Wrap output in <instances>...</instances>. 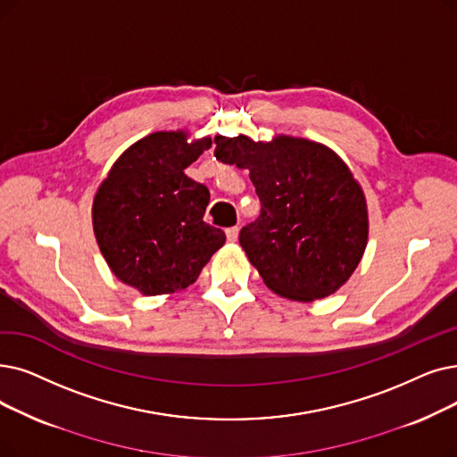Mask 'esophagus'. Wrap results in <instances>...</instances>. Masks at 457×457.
<instances>
[{
	"label": "esophagus",
	"instance_id": "esophagus-1",
	"mask_svg": "<svg viewBox=\"0 0 457 457\" xmlns=\"http://www.w3.org/2000/svg\"><path fill=\"white\" fill-rule=\"evenodd\" d=\"M226 235H228V241H229V243H235L237 237H239V228H237V226H235V228H228V229H226Z\"/></svg>",
	"mask_w": 457,
	"mask_h": 457
}]
</instances>
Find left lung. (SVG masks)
Listing matches in <instances>:
<instances>
[{"mask_svg":"<svg viewBox=\"0 0 457 457\" xmlns=\"http://www.w3.org/2000/svg\"><path fill=\"white\" fill-rule=\"evenodd\" d=\"M214 156L250 171L262 212L239 243L265 286L312 303L338 291L368 245V205L361 183L330 147L276 134L253 142L216 134Z\"/></svg>","mask_w":457,"mask_h":457,"instance_id":"left-lung-1","label":"left lung"}]
</instances>
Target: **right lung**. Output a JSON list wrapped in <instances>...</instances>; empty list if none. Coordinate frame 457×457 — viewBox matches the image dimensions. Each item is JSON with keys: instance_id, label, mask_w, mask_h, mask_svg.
I'll list each match as a JSON object with an SVG mask.
<instances>
[{"instance_id": "right-lung-1", "label": "right lung", "mask_w": 457, "mask_h": 457, "mask_svg": "<svg viewBox=\"0 0 457 457\" xmlns=\"http://www.w3.org/2000/svg\"><path fill=\"white\" fill-rule=\"evenodd\" d=\"M188 130L153 132L110 168L93 197V231L110 270L145 296L194 284L226 233L204 222L211 194L185 170L211 147Z\"/></svg>"}]
</instances>
